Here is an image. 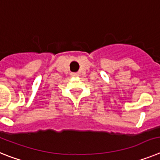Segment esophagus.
Segmentation results:
<instances>
[{"label":"esophagus","mask_w":160,"mask_h":160,"mask_svg":"<svg viewBox=\"0 0 160 160\" xmlns=\"http://www.w3.org/2000/svg\"><path fill=\"white\" fill-rule=\"evenodd\" d=\"M71 76L72 77H77L79 76V73H77V72H72V73H71Z\"/></svg>","instance_id":"1"}]
</instances>
